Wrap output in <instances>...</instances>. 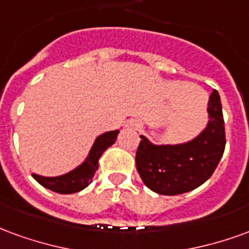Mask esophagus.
Returning a JSON list of instances; mask_svg holds the SVG:
<instances>
[{"mask_svg":"<svg viewBox=\"0 0 249 249\" xmlns=\"http://www.w3.org/2000/svg\"><path fill=\"white\" fill-rule=\"evenodd\" d=\"M126 127L127 128H134V130H137V128L141 127V123H139V121H137V119H130V121L126 123Z\"/></svg>","mask_w":249,"mask_h":249,"instance_id":"1","label":"esophagus"}]
</instances>
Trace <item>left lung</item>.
Returning a JSON list of instances; mask_svg holds the SVG:
<instances>
[{
	"mask_svg": "<svg viewBox=\"0 0 249 249\" xmlns=\"http://www.w3.org/2000/svg\"><path fill=\"white\" fill-rule=\"evenodd\" d=\"M208 123L192 141L179 144H154L141 135L135 164L143 183L160 195H179L207 182L220 162L226 132L219 92L208 101Z\"/></svg>",
	"mask_w": 249,
	"mask_h": 249,
	"instance_id": "1",
	"label": "left lung"
}]
</instances>
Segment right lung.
<instances>
[{
    "label": "right lung",
    "mask_w": 249,
    "mask_h": 249,
    "mask_svg": "<svg viewBox=\"0 0 249 249\" xmlns=\"http://www.w3.org/2000/svg\"><path fill=\"white\" fill-rule=\"evenodd\" d=\"M118 134H119L118 130L101 134L95 139L85 162L70 172L59 175V177H41L37 174H33V178L41 186L58 194H74V192L81 191L92 182L94 174L98 170L99 158L102 157V154L108 147L115 143Z\"/></svg>",
    "instance_id": "1"
}]
</instances>
